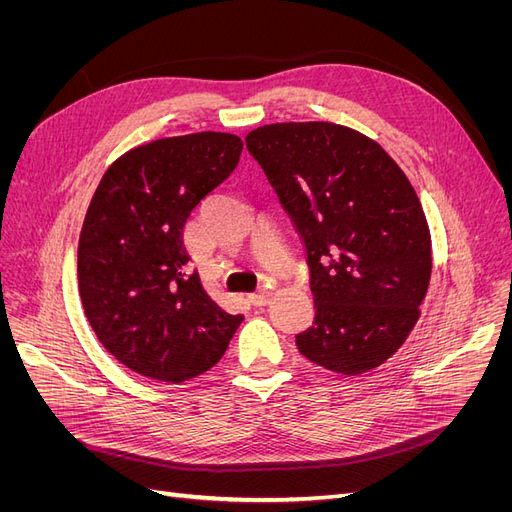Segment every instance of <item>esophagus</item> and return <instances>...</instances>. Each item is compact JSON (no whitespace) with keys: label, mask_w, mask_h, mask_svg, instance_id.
<instances>
[{"label":"esophagus","mask_w":512,"mask_h":512,"mask_svg":"<svg viewBox=\"0 0 512 512\" xmlns=\"http://www.w3.org/2000/svg\"><path fill=\"white\" fill-rule=\"evenodd\" d=\"M269 299H271V292H269V290H258V292L250 294V303H252V305H256V307L267 305V303H269Z\"/></svg>","instance_id":"obj_1"}]
</instances>
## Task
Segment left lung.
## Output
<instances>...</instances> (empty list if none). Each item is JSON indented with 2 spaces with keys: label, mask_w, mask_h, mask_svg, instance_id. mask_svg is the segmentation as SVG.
I'll use <instances>...</instances> for the list:
<instances>
[{
  "label": "left lung",
  "mask_w": 512,
  "mask_h": 512,
  "mask_svg": "<svg viewBox=\"0 0 512 512\" xmlns=\"http://www.w3.org/2000/svg\"><path fill=\"white\" fill-rule=\"evenodd\" d=\"M247 151L307 252L316 316L299 352L344 376L406 342L431 277V237L414 188L378 143L327 121L271 123Z\"/></svg>",
  "instance_id": "left-lung-1"
}]
</instances>
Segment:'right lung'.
<instances>
[{
    "mask_svg": "<svg viewBox=\"0 0 512 512\" xmlns=\"http://www.w3.org/2000/svg\"><path fill=\"white\" fill-rule=\"evenodd\" d=\"M235 134L141 145L108 166L79 239V290L100 344L136 374L183 382L222 359L243 320L188 273L183 226L241 158Z\"/></svg>",
    "mask_w": 512,
    "mask_h": 512,
    "instance_id": "1",
    "label": "right lung"
}]
</instances>
